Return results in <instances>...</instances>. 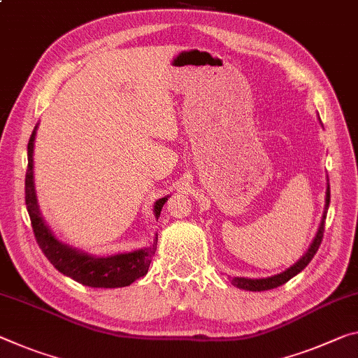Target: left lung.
<instances>
[{
	"label": "left lung",
	"mask_w": 358,
	"mask_h": 358,
	"mask_svg": "<svg viewBox=\"0 0 358 358\" xmlns=\"http://www.w3.org/2000/svg\"><path fill=\"white\" fill-rule=\"evenodd\" d=\"M328 206H330V185H327V197H325V212H323V217L320 221L319 231L312 241L309 250L303 255V258L296 261L292 268H288L287 271L280 272V274L272 275V277H266V279H247V277H232L231 283L237 288H242V290H248V292H264V290H272V288H277L287 283L288 280L299 274L306 266L310 263V259L314 258V255L319 250L320 243H322V237H323V231H325V218H327V210Z\"/></svg>",
	"instance_id": "left-lung-1"
}]
</instances>
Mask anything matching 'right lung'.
<instances>
[{
    "mask_svg": "<svg viewBox=\"0 0 358 358\" xmlns=\"http://www.w3.org/2000/svg\"><path fill=\"white\" fill-rule=\"evenodd\" d=\"M36 129L38 126L33 130L27 148L28 169L25 175V203L36 242L46 258L64 275L92 288H121L143 277L148 272L151 259L156 253L157 237H155V242L150 247L129 253L110 255V257H94V255H87L55 239L39 212L35 180H33V148H35ZM167 199L169 196L155 202L152 212L156 218L161 215V210Z\"/></svg>",
    "mask_w": 358,
    "mask_h": 358,
    "instance_id": "obj_1",
    "label": "right lung"
}]
</instances>
